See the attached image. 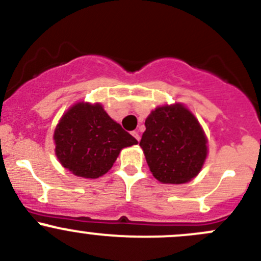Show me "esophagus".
Instances as JSON below:
<instances>
[{
	"label": "esophagus",
	"mask_w": 261,
	"mask_h": 261,
	"mask_svg": "<svg viewBox=\"0 0 261 261\" xmlns=\"http://www.w3.org/2000/svg\"><path fill=\"white\" fill-rule=\"evenodd\" d=\"M133 136L136 139V140L140 141V135H139V131H133Z\"/></svg>",
	"instance_id": "esophagus-1"
}]
</instances>
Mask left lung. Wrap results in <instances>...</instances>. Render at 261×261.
Here are the masks:
<instances>
[{
    "mask_svg": "<svg viewBox=\"0 0 261 261\" xmlns=\"http://www.w3.org/2000/svg\"><path fill=\"white\" fill-rule=\"evenodd\" d=\"M145 127L140 146L158 180L181 184L198 174L207 156V139L186 107H158L146 118Z\"/></svg>",
    "mask_w": 261,
    "mask_h": 261,
    "instance_id": "1",
    "label": "left lung"
}]
</instances>
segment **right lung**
I'll use <instances>...</instances> for the list:
<instances>
[{"label":"right lung","mask_w":261,"mask_h":261,"mask_svg":"<svg viewBox=\"0 0 261 261\" xmlns=\"http://www.w3.org/2000/svg\"><path fill=\"white\" fill-rule=\"evenodd\" d=\"M54 141L55 154L63 167L78 177L92 179L111 169L121 149L138 144L101 105L83 102L63 115Z\"/></svg>","instance_id":"obj_1"}]
</instances>
